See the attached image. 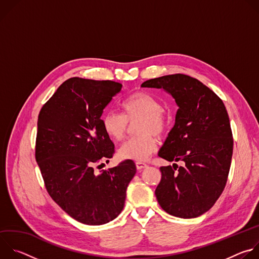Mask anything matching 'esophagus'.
<instances>
[{
    "instance_id": "obj_1",
    "label": "esophagus",
    "mask_w": 259,
    "mask_h": 259,
    "mask_svg": "<svg viewBox=\"0 0 259 259\" xmlns=\"http://www.w3.org/2000/svg\"><path fill=\"white\" fill-rule=\"evenodd\" d=\"M147 165L145 164V163H143V162H136V168L138 169V170H141V169H143V168H145Z\"/></svg>"
}]
</instances>
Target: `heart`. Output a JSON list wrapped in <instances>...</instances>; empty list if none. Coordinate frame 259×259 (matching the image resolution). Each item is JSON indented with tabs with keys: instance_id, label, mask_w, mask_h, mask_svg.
Instances as JSON below:
<instances>
[{
	"instance_id": "obj_1",
	"label": "heart",
	"mask_w": 259,
	"mask_h": 259,
	"mask_svg": "<svg viewBox=\"0 0 259 259\" xmlns=\"http://www.w3.org/2000/svg\"><path fill=\"white\" fill-rule=\"evenodd\" d=\"M124 114L114 110L106 112L101 118V125L106 136L113 141L120 142L128 135L130 125L135 124L137 136L126 141L119 150L122 159L143 161L157 149L158 140L168 129V116L161 102L154 95L137 91L122 102Z\"/></svg>"
}]
</instances>
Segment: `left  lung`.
Here are the masks:
<instances>
[{
    "instance_id": "8db88e82",
    "label": "left lung",
    "mask_w": 259,
    "mask_h": 259,
    "mask_svg": "<svg viewBox=\"0 0 259 259\" xmlns=\"http://www.w3.org/2000/svg\"><path fill=\"white\" fill-rule=\"evenodd\" d=\"M141 87L163 88L178 105L159 156L184 165L160 168L157 200L173 216L198 217L215 204L228 181L234 140L227 108L211 89L183 73L147 80Z\"/></svg>"
}]
</instances>
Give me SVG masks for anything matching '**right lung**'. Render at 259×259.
Segmentation results:
<instances>
[{
  "instance_id": "obj_1",
  "label": "right lung",
  "mask_w": 259,
  "mask_h": 259,
  "mask_svg": "<svg viewBox=\"0 0 259 259\" xmlns=\"http://www.w3.org/2000/svg\"><path fill=\"white\" fill-rule=\"evenodd\" d=\"M122 84L70 78L43 105L38 118L35 161L52 200L70 217L89 226L115 219L123 210L132 160L102 170L115 154L101 115Z\"/></svg>"
}]
</instances>
